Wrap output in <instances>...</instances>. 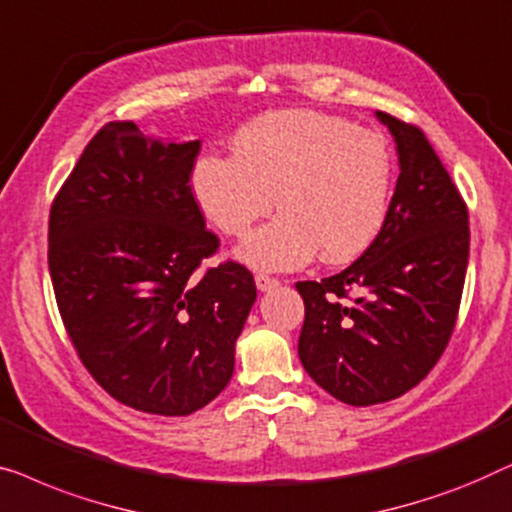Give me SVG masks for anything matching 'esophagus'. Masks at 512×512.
Segmentation results:
<instances>
[{"label":"esophagus","mask_w":512,"mask_h":512,"mask_svg":"<svg viewBox=\"0 0 512 512\" xmlns=\"http://www.w3.org/2000/svg\"><path fill=\"white\" fill-rule=\"evenodd\" d=\"M255 285L259 292H269L273 290V287H278V278H271V276H264V273H257L255 276Z\"/></svg>","instance_id":"34e87169"}]
</instances>
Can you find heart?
I'll return each instance as SVG.
<instances>
[{
	"mask_svg": "<svg viewBox=\"0 0 512 512\" xmlns=\"http://www.w3.org/2000/svg\"><path fill=\"white\" fill-rule=\"evenodd\" d=\"M394 162L371 129L320 111H273L232 139V157L206 155L192 169V192L220 232L243 236L280 211L236 248L259 271H292L320 259L348 262L385 225Z\"/></svg>",
	"mask_w": 512,
	"mask_h": 512,
	"instance_id": "heart-1",
	"label": "heart"
}]
</instances>
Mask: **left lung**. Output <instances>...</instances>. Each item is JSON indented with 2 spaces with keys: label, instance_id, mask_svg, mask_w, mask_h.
<instances>
[{
  "label": "left lung",
  "instance_id": "obj_1",
  "mask_svg": "<svg viewBox=\"0 0 512 512\" xmlns=\"http://www.w3.org/2000/svg\"><path fill=\"white\" fill-rule=\"evenodd\" d=\"M399 155L385 225L336 276L297 283L299 359L338 401L401 397L434 369L455 327L469 264V211L422 129L376 111Z\"/></svg>",
  "mask_w": 512,
  "mask_h": 512
}]
</instances>
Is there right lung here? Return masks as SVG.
Returning <instances> with one entry per match:
<instances>
[{
  "instance_id": "add662e5",
  "label": "right lung",
  "mask_w": 512,
  "mask_h": 512,
  "mask_svg": "<svg viewBox=\"0 0 512 512\" xmlns=\"http://www.w3.org/2000/svg\"><path fill=\"white\" fill-rule=\"evenodd\" d=\"M201 141L109 122L57 192L48 269L92 378L129 408L190 415L225 390L257 287L246 266L197 273L218 250L190 174Z\"/></svg>"
}]
</instances>
